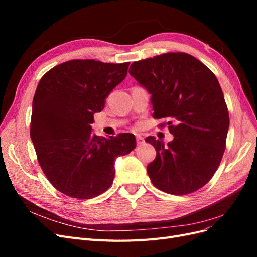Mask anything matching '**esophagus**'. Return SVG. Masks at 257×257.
I'll list each match as a JSON object with an SVG mask.
<instances>
[{
  "instance_id": "esophagus-1",
  "label": "esophagus",
  "mask_w": 257,
  "mask_h": 257,
  "mask_svg": "<svg viewBox=\"0 0 257 257\" xmlns=\"http://www.w3.org/2000/svg\"><path fill=\"white\" fill-rule=\"evenodd\" d=\"M136 141H137V145L138 146H141V145H143L145 143V139H144V137L141 134H137L136 135Z\"/></svg>"
}]
</instances>
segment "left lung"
Returning a JSON list of instances; mask_svg holds the SVG:
<instances>
[{
  "label": "left lung",
  "mask_w": 257,
  "mask_h": 257,
  "mask_svg": "<svg viewBox=\"0 0 257 257\" xmlns=\"http://www.w3.org/2000/svg\"><path fill=\"white\" fill-rule=\"evenodd\" d=\"M130 75L151 94L153 118L166 119L172 142L146 138L157 151L147 166L159 190L185 195L203 188L219 167L229 116L215 75L188 53L170 52L132 63Z\"/></svg>",
  "instance_id": "8db88e82"
}]
</instances>
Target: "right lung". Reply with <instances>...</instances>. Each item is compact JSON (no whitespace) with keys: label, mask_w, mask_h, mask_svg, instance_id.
I'll return each instance as SVG.
<instances>
[{"label":"right lung","mask_w":257,"mask_h":257,"mask_svg":"<svg viewBox=\"0 0 257 257\" xmlns=\"http://www.w3.org/2000/svg\"><path fill=\"white\" fill-rule=\"evenodd\" d=\"M130 63L72 60L51 68L38 82L30 136L50 183L74 198L90 199L109 189L114 161L136 147L133 134L97 136L93 115L124 80Z\"/></svg>","instance_id":"right-lung-1"}]
</instances>
